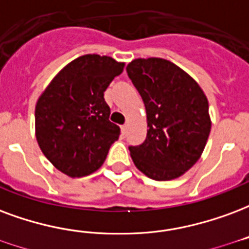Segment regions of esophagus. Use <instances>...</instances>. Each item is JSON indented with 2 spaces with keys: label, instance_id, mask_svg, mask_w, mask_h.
<instances>
[{
  "label": "esophagus",
  "instance_id": "obj_1",
  "mask_svg": "<svg viewBox=\"0 0 249 249\" xmlns=\"http://www.w3.org/2000/svg\"><path fill=\"white\" fill-rule=\"evenodd\" d=\"M126 130H128V125H123V126H121V134L125 136V134H126Z\"/></svg>",
  "mask_w": 249,
  "mask_h": 249
}]
</instances>
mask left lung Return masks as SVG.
Returning <instances> with one entry per match:
<instances>
[{
	"instance_id": "1",
	"label": "left lung",
	"mask_w": 249,
	"mask_h": 249,
	"mask_svg": "<svg viewBox=\"0 0 249 249\" xmlns=\"http://www.w3.org/2000/svg\"><path fill=\"white\" fill-rule=\"evenodd\" d=\"M126 72L148 120L145 141L129 146L134 165L156 181L181 177L199 160L209 139L207 97L189 73L166 59H134Z\"/></svg>"
}]
</instances>
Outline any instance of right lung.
<instances>
[{"label":"right lung","mask_w":249,"mask_h":249,"mask_svg":"<svg viewBox=\"0 0 249 249\" xmlns=\"http://www.w3.org/2000/svg\"><path fill=\"white\" fill-rule=\"evenodd\" d=\"M124 66L110 56H79L56 73L36 101L38 145L66 176L80 178L96 171L119 140L104 92Z\"/></svg>","instance_id":"right-lung-1"}]
</instances>
